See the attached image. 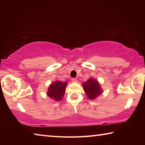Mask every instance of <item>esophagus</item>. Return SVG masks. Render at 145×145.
<instances>
[{"label": "esophagus", "instance_id": "esophagus-1", "mask_svg": "<svg viewBox=\"0 0 145 145\" xmlns=\"http://www.w3.org/2000/svg\"><path fill=\"white\" fill-rule=\"evenodd\" d=\"M72 82H73V83L77 82V78H72Z\"/></svg>", "mask_w": 145, "mask_h": 145}]
</instances>
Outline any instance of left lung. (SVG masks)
Wrapping results in <instances>:
<instances>
[{"label":"left lung","instance_id":"obj_1","mask_svg":"<svg viewBox=\"0 0 145 145\" xmlns=\"http://www.w3.org/2000/svg\"><path fill=\"white\" fill-rule=\"evenodd\" d=\"M82 88L89 100H94L102 94L103 90L99 82L95 78L91 77L82 83Z\"/></svg>","mask_w":145,"mask_h":145}]
</instances>
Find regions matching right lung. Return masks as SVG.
I'll use <instances>...</instances> for the list:
<instances>
[{
	"mask_svg": "<svg viewBox=\"0 0 145 145\" xmlns=\"http://www.w3.org/2000/svg\"><path fill=\"white\" fill-rule=\"evenodd\" d=\"M67 84V82L56 80V81L51 83L49 86L46 95L48 97L55 101H60L61 100L63 99Z\"/></svg>",
	"mask_w": 145,
	"mask_h": 145,
	"instance_id": "1",
	"label": "right lung"
}]
</instances>
